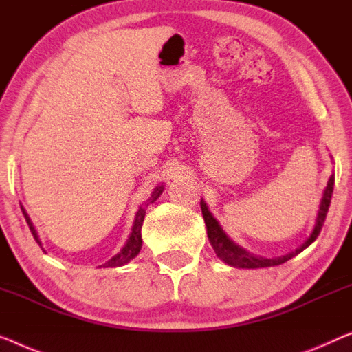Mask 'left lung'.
<instances>
[{"instance_id": "1", "label": "left lung", "mask_w": 352, "mask_h": 352, "mask_svg": "<svg viewBox=\"0 0 352 352\" xmlns=\"http://www.w3.org/2000/svg\"><path fill=\"white\" fill-rule=\"evenodd\" d=\"M333 183H335V177L332 175L329 178L326 190H324L322 199H321V206H319V212H318V218H316V224H314V229L310 237L305 240L300 248H297L296 251H291L289 254L281 256V258H275V259H265L261 258V256H254L248 253V251L243 250L242 246L235 245L232 240H230L226 234L223 232L221 226H219L217 219L213 218V214L208 212L207 204L201 201V208H202V214H204V221H206L207 226V235L210 240V245L213 246L214 253L221 261L226 262V264L237 267V269H261V267H272V265H280L283 262L289 261L294 256L302 253L307 246H310L314 240L318 239L319 232L324 226V221H326L329 207H330V201H332V192H333Z\"/></svg>"}]
</instances>
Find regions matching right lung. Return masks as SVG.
Here are the masks:
<instances>
[{"label":"right lung","instance_id":"obj_1","mask_svg":"<svg viewBox=\"0 0 352 352\" xmlns=\"http://www.w3.org/2000/svg\"><path fill=\"white\" fill-rule=\"evenodd\" d=\"M162 190H164V186H162V185H161V186H156L153 194H151V197L148 199V204H153V202L156 201V199H158V197L161 196ZM148 204H146V206H148ZM22 212H23V214H25V219H26V223H28L30 230H31V234H33L34 240L41 245V240H39V237H38V232H36L33 223H31L28 213L25 212L23 207H22ZM144 218H145V208L140 207L139 212L135 213V219H134V224H133V230H131L128 242L124 243V246H123L122 250H120L118 254H115L112 259L107 261L106 264H102V267H120V265H124V264H128V262H129L131 259H134L135 256L139 254L140 248H142V234H140V230H142Z\"/></svg>","mask_w":352,"mask_h":352}]
</instances>
